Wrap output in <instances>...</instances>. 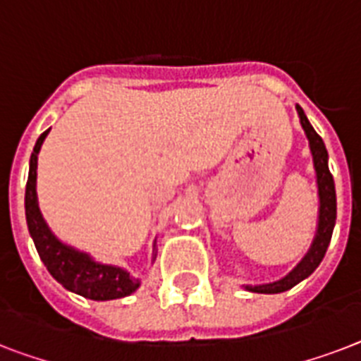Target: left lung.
<instances>
[{"instance_id": "1", "label": "left lung", "mask_w": 361, "mask_h": 361, "mask_svg": "<svg viewBox=\"0 0 361 361\" xmlns=\"http://www.w3.org/2000/svg\"><path fill=\"white\" fill-rule=\"evenodd\" d=\"M298 116H300V123H302L305 136L309 140V149L313 155V166L317 172V187H319V225L314 232L313 243L309 247L307 255L300 260L296 268L292 269L290 274H286L283 279L274 281V283H264V285H245V290L258 292V294H279V292L290 290L292 286L307 279L309 275L313 274L314 269L319 268L322 258L326 255V249L330 245L331 234H334V226H336L337 217V200H336V183H334V176L330 174L328 169V152L322 138L317 135L313 125L309 123L307 116L298 106Z\"/></svg>"}]
</instances>
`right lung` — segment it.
Here are the masks:
<instances>
[{"instance_id":"add662e5","label":"right lung","mask_w":361,"mask_h":361,"mask_svg":"<svg viewBox=\"0 0 361 361\" xmlns=\"http://www.w3.org/2000/svg\"><path fill=\"white\" fill-rule=\"evenodd\" d=\"M48 133L50 129L44 130L37 138L30 159V174H27V185H25V221H27V228L37 247V252L54 279L78 296L97 300V302L129 296L140 286L138 277H133L127 269L120 266L97 262L87 252L78 251L75 247L63 243L50 231V226L42 217L39 200H37V155L41 152L42 142ZM155 257H157V249L153 241L152 262Z\"/></svg>"}]
</instances>
